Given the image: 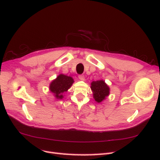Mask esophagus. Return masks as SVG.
Segmentation results:
<instances>
[{"label":"esophagus","mask_w":160,"mask_h":160,"mask_svg":"<svg viewBox=\"0 0 160 160\" xmlns=\"http://www.w3.org/2000/svg\"><path fill=\"white\" fill-rule=\"evenodd\" d=\"M79 79L81 81H84L85 80V76L83 75H79Z\"/></svg>","instance_id":"34e87169"}]
</instances>
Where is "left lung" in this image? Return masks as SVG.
<instances>
[{
  "instance_id": "8db88e82",
  "label": "left lung",
  "mask_w": 160,
  "mask_h": 160,
  "mask_svg": "<svg viewBox=\"0 0 160 160\" xmlns=\"http://www.w3.org/2000/svg\"><path fill=\"white\" fill-rule=\"evenodd\" d=\"M91 89L93 93V98L97 102L100 103L109 94V87L102 80L93 81Z\"/></svg>"
}]
</instances>
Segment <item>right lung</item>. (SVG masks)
I'll list each match as a JSON object with an SVG mask.
<instances>
[{
    "instance_id": "add662e5",
    "label": "right lung",
    "mask_w": 160,
    "mask_h": 160,
    "mask_svg": "<svg viewBox=\"0 0 160 160\" xmlns=\"http://www.w3.org/2000/svg\"><path fill=\"white\" fill-rule=\"evenodd\" d=\"M74 81L72 77L61 74L57 79L51 82L50 85V90L54 93L57 99H62L65 91L68 90L72 85Z\"/></svg>"
}]
</instances>
